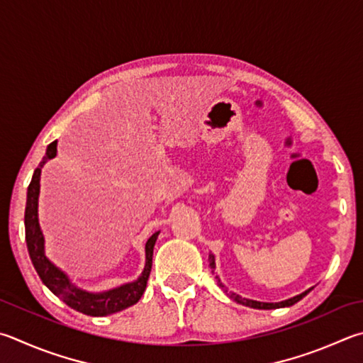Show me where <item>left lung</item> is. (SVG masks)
<instances>
[{"label":"left lung","mask_w":363,"mask_h":363,"mask_svg":"<svg viewBox=\"0 0 363 363\" xmlns=\"http://www.w3.org/2000/svg\"><path fill=\"white\" fill-rule=\"evenodd\" d=\"M209 267L213 268V273H214V268H216V265H214V255H209ZM216 279H217V276H216ZM219 286L223 287V284H222L220 281H219ZM309 292H311V289H309V291H306V292L300 294V295L294 296V298H289L286 301H279V303H262V301H255V300H247V298H242V296L236 295V294H232V292L228 294V296L232 300H235L236 303H240V305H245V306H249V308H255V309H276V308H286V306L295 305L296 301H300L303 296H305Z\"/></svg>","instance_id":"obj_1"}]
</instances>
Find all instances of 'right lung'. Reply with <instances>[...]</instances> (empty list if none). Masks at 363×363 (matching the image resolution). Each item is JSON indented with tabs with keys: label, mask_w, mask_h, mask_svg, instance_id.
Segmentation results:
<instances>
[{
	"label": "right lung",
	"mask_w": 363,
	"mask_h": 363,
	"mask_svg": "<svg viewBox=\"0 0 363 363\" xmlns=\"http://www.w3.org/2000/svg\"><path fill=\"white\" fill-rule=\"evenodd\" d=\"M55 155L57 141L50 143L48 146V152H45L43 162L39 163L38 168L35 169V174H33V179L28 186V194H26L25 238L33 267H35L39 278H41L44 284L50 289L52 294L60 296L69 308L76 309V311L87 315H108L117 311H122V309L138 303L144 291H146L150 268H152L154 246L159 232H155L146 242V267H144V272L138 281L113 289V291L104 294H89L74 286H71L67 274L52 265L48 260V257L44 255V238L38 222V195L41 168L44 167L45 162L54 159Z\"/></svg>",
	"instance_id": "1"
}]
</instances>
